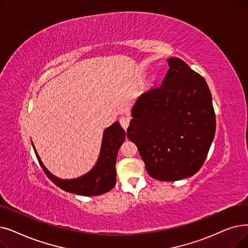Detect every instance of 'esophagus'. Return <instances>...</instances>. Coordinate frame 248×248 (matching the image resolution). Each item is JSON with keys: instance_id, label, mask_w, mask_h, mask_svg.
<instances>
[{"instance_id": "obj_1", "label": "esophagus", "mask_w": 248, "mask_h": 248, "mask_svg": "<svg viewBox=\"0 0 248 248\" xmlns=\"http://www.w3.org/2000/svg\"><path fill=\"white\" fill-rule=\"evenodd\" d=\"M130 121L131 120H130V117H128V116H122L120 118V124L124 128V130H126L128 124H130Z\"/></svg>"}]
</instances>
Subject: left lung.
<instances>
[{"instance_id": "obj_1", "label": "left lung", "mask_w": 248, "mask_h": 248, "mask_svg": "<svg viewBox=\"0 0 248 248\" xmlns=\"http://www.w3.org/2000/svg\"><path fill=\"white\" fill-rule=\"evenodd\" d=\"M161 86L140 96L126 136L151 177L175 181L195 175L207 158L216 131L206 80L178 58H170Z\"/></svg>"}]
</instances>
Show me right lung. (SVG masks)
<instances>
[{
  "label": "right lung",
  "instance_id": "add662e5",
  "mask_svg": "<svg viewBox=\"0 0 248 248\" xmlns=\"http://www.w3.org/2000/svg\"><path fill=\"white\" fill-rule=\"evenodd\" d=\"M124 139L125 132L118 122L105 128L97 162L88 173L74 179H61L51 174L42 163L33 144L32 146L41 168L57 186L64 191L76 193V195L92 197L102 195L114 187L116 182V157Z\"/></svg>",
  "mask_w": 248,
  "mask_h": 248
}]
</instances>
